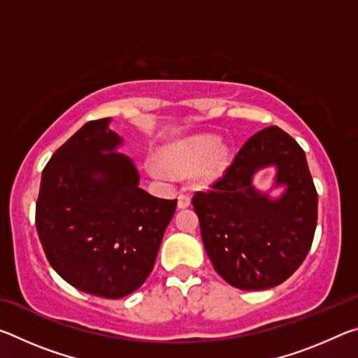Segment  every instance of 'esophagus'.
I'll list each match as a JSON object with an SVG mask.
<instances>
[{
  "label": "esophagus",
  "instance_id": "1",
  "mask_svg": "<svg viewBox=\"0 0 358 358\" xmlns=\"http://www.w3.org/2000/svg\"><path fill=\"white\" fill-rule=\"evenodd\" d=\"M191 205L189 194H180L178 196V208H186Z\"/></svg>",
  "mask_w": 358,
  "mask_h": 358
}]
</instances>
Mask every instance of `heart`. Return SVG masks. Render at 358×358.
Here are the masks:
<instances>
[{"mask_svg": "<svg viewBox=\"0 0 358 358\" xmlns=\"http://www.w3.org/2000/svg\"><path fill=\"white\" fill-rule=\"evenodd\" d=\"M162 166L173 173H189L202 164L199 178L210 181L220 175L227 164V150L220 145L213 136H194L172 143L159 153ZM148 171L155 177H161V167L150 164Z\"/></svg>", "mask_w": 358, "mask_h": 358, "instance_id": "1", "label": "heart"}]
</instances>
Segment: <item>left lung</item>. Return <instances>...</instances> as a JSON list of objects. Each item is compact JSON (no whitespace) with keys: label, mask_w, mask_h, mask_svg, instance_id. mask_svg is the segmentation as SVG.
<instances>
[{"label":"left lung","mask_w":358,"mask_h":358,"mask_svg":"<svg viewBox=\"0 0 358 358\" xmlns=\"http://www.w3.org/2000/svg\"><path fill=\"white\" fill-rule=\"evenodd\" d=\"M277 167L281 198L252 185L260 168ZM202 241L222 280L241 290L275 287L299 268L317 224V192L305 151L278 126L259 131L240 148L207 192L192 197Z\"/></svg>","instance_id":"obj_1"}]
</instances>
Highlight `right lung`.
<instances>
[{
	"instance_id": "right-lung-1",
	"label": "right lung",
	"mask_w": 358,
	"mask_h": 358,
	"mask_svg": "<svg viewBox=\"0 0 358 358\" xmlns=\"http://www.w3.org/2000/svg\"><path fill=\"white\" fill-rule=\"evenodd\" d=\"M110 118L88 121L42 172L36 229L53 270L71 286L121 299L153 270L177 199L138 187V172L117 148Z\"/></svg>"
}]
</instances>
